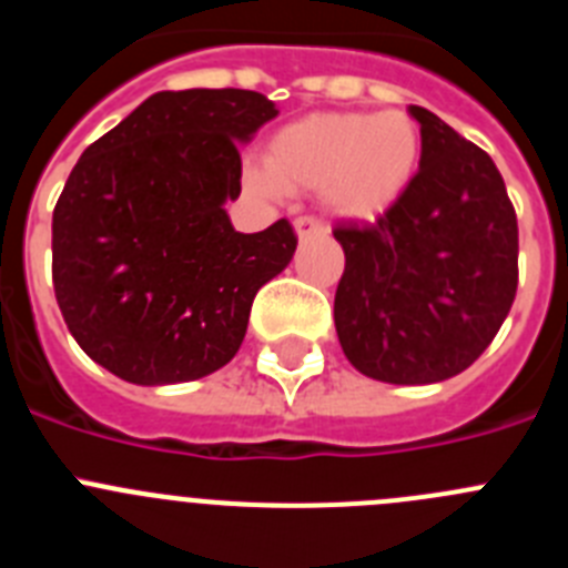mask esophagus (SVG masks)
Listing matches in <instances>:
<instances>
[{"mask_svg":"<svg viewBox=\"0 0 568 568\" xmlns=\"http://www.w3.org/2000/svg\"><path fill=\"white\" fill-rule=\"evenodd\" d=\"M295 233H298V239L318 236V233H324V225H321L315 216H298V220H295Z\"/></svg>","mask_w":568,"mask_h":568,"instance_id":"34e87169","label":"esophagus"}]
</instances>
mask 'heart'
<instances>
[{"mask_svg": "<svg viewBox=\"0 0 568 568\" xmlns=\"http://www.w3.org/2000/svg\"><path fill=\"white\" fill-rule=\"evenodd\" d=\"M423 132L403 109L306 114L273 134L267 165L250 171L262 194L321 191L346 220H377L410 185Z\"/></svg>", "mask_w": 568, "mask_h": 568, "instance_id": "heart-1", "label": "heart"}]
</instances>
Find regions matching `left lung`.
<instances>
[{"label": "left lung", "instance_id": "left-lung-1", "mask_svg": "<svg viewBox=\"0 0 568 568\" xmlns=\"http://www.w3.org/2000/svg\"><path fill=\"white\" fill-rule=\"evenodd\" d=\"M419 171L374 225H337L335 329L348 363L394 386L456 377L518 290V220L490 154L423 106Z\"/></svg>", "mask_w": 568, "mask_h": 568}]
</instances>
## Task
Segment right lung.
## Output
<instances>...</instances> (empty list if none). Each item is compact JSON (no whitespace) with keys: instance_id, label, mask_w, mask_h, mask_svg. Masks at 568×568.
Instances as JSON below:
<instances>
[{"instance_id":"add662e5","label":"right lung","mask_w":568,"mask_h":568,"mask_svg":"<svg viewBox=\"0 0 568 568\" xmlns=\"http://www.w3.org/2000/svg\"><path fill=\"white\" fill-rule=\"evenodd\" d=\"M278 109L262 92L145 98L87 145L53 211V287L78 346L134 386L233 361L258 290L295 253L293 225L233 231L239 145Z\"/></svg>"}]
</instances>
